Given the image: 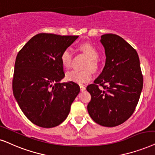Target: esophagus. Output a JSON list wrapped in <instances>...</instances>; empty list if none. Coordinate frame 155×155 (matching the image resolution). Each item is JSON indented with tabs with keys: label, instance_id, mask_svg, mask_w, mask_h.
Returning a JSON list of instances; mask_svg holds the SVG:
<instances>
[{
	"label": "esophagus",
	"instance_id": "obj_1",
	"mask_svg": "<svg viewBox=\"0 0 155 155\" xmlns=\"http://www.w3.org/2000/svg\"><path fill=\"white\" fill-rule=\"evenodd\" d=\"M80 90H81V91H84V90L86 89L85 87L83 85H80Z\"/></svg>",
	"mask_w": 155,
	"mask_h": 155
}]
</instances>
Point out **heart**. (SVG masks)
I'll return each instance as SVG.
<instances>
[{"instance_id":"heart-1","label":"heart","mask_w":155,"mask_h":155,"mask_svg":"<svg viewBox=\"0 0 155 155\" xmlns=\"http://www.w3.org/2000/svg\"><path fill=\"white\" fill-rule=\"evenodd\" d=\"M80 49L84 52L90 58V62H88L86 67L95 68L97 66L96 60L99 57V54L95 47L88 43L82 44L80 46ZM72 60H73V51L70 48L64 50L60 55V61L62 65L66 69L71 67ZM92 72L90 70H73L66 73V79L69 81L75 82L78 84L85 83L91 80Z\"/></svg>"}]
</instances>
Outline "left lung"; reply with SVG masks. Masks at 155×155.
Listing matches in <instances>:
<instances>
[{"instance_id":"left-lung-1","label":"left lung","mask_w":155,"mask_h":155,"mask_svg":"<svg viewBox=\"0 0 155 155\" xmlns=\"http://www.w3.org/2000/svg\"><path fill=\"white\" fill-rule=\"evenodd\" d=\"M100 42L105 51V65L94 83L87 87L91 95L87 111L96 123L112 127L122 124L133 114L143 87V77L137 53L123 38L104 34Z\"/></svg>"}]
</instances>
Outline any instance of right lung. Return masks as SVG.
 <instances>
[{
  "instance_id": "1",
  "label": "right lung",
  "mask_w": 155,
  "mask_h": 155,
  "mask_svg": "<svg viewBox=\"0 0 155 155\" xmlns=\"http://www.w3.org/2000/svg\"><path fill=\"white\" fill-rule=\"evenodd\" d=\"M78 35L39 33L18 52L13 79L14 97L26 117L36 125L51 128L66 118L80 92L65 77L60 55Z\"/></svg>"
}]
</instances>
